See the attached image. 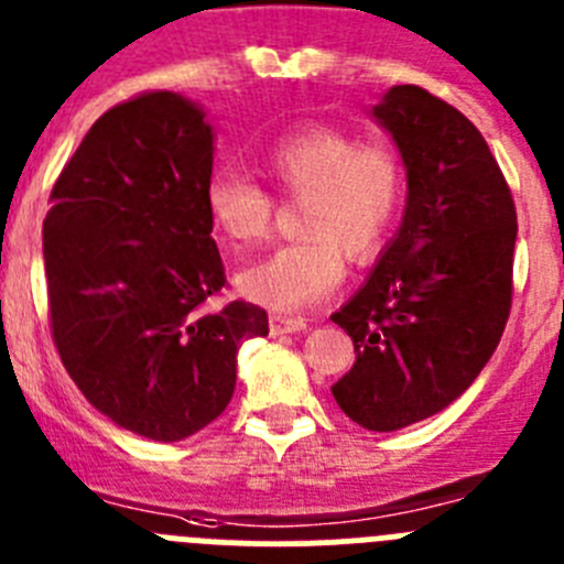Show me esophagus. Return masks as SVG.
Masks as SVG:
<instances>
[{
    "instance_id": "34e87169",
    "label": "esophagus",
    "mask_w": 564,
    "mask_h": 564,
    "mask_svg": "<svg viewBox=\"0 0 564 564\" xmlns=\"http://www.w3.org/2000/svg\"><path fill=\"white\" fill-rule=\"evenodd\" d=\"M268 327H271V335L302 333V329H307V318H302V316H271Z\"/></svg>"
}]
</instances>
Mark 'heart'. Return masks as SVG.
Wrapping results in <instances>:
<instances>
[{"label": "heart", "mask_w": 564, "mask_h": 564, "mask_svg": "<svg viewBox=\"0 0 564 564\" xmlns=\"http://www.w3.org/2000/svg\"><path fill=\"white\" fill-rule=\"evenodd\" d=\"M262 167L285 198L302 200V240L248 265L237 288L248 302L293 313L344 282L346 257L371 262L383 251L405 204V167L389 142H360L329 126L276 139ZM204 204L231 248L254 246L271 231L273 198L240 170H215L206 178Z\"/></svg>", "instance_id": "b5f03b06"}]
</instances>
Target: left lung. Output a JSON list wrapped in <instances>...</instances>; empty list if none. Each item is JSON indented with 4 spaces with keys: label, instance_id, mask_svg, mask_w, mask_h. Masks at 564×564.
<instances>
[{
    "label": "left lung",
    "instance_id": "obj_1",
    "mask_svg": "<svg viewBox=\"0 0 564 564\" xmlns=\"http://www.w3.org/2000/svg\"><path fill=\"white\" fill-rule=\"evenodd\" d=\"M408 175L405 215L375 271L333 322L355 366L333 386L366 431L444 411L481 375L511 310L518 212L481 131L420 86L371 108Z\"/></svg>",
    "mask_w": 564,
    "mask_h": 564
}]
</instances>
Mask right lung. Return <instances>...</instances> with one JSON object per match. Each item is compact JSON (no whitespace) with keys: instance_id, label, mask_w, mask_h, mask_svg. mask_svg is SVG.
<instances>
[{"instance_id":"1","label":"right lung","mask_w":564,"mask_h":564,"mask_svg":"<svg viewBox=\"0 0 564 564\" xmlns=\"http://www.w3.org/2000/svg\"><path fill=\"white\" fill-rule=\"evenodd\" d=\"M215 131L198 102L144 91L108 108L55 181L44 218L50 327L66 371L113 425L178 442L235 394L237 349L268 313L229 302L204 187Z\"/></svg>"}]
</instances>
